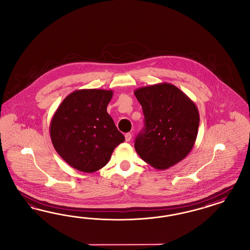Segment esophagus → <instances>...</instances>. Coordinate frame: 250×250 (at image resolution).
Segmentation results:
<instances>
[{"label": "esophagus", "mask_w": 250, "mask_h": 250, "mask_svg": "<svg viewBox=\"0 0 250 250\" xmlns=\"http://www.w3.org/2000/svg\"><path fill=\"white\" fill-rule=\"evenodd\" d=\"M125 141H126V142H129V141L131 140V138H132V135H131L130 133H127V134L125 135Z\"/></svg>", "instance_id": "obj_1"}]
</instances>
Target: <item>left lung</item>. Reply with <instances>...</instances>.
Wrapping results in <instances>:
<instances>
[{
    "mask_svg": "<svg viewBox=\"0 0 250 250\" xmlns=\"http://www.w3.org/2000/svg\"><path fill=\"white\" fill-rule=\"evenodd\" d=\"M142 106L145 127L136 136L139 157L167 169L187 157L196 141L200 115L196 104L173 84L162 83L134 91Z\"/></svg>",
    "mask_w": 250,
    "mask_h": 250,
    "instance_id": "left-lung-1",
    "label": "left lung"
}]
</instances>
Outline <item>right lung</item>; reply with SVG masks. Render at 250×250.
I'll list each match as a JSON object with an SVG mask.
<instances>
[{
	"label": "right lung",
	"mask_w": 250,
	"mask_h": 250,
	"mask_svg": "<svg viewBox=\"0 0 250 250\" xmlns=\"http://www.w3.org/2000/svg\"><path fill=\"white\" fill-rule=\"evenodd\" d=\"M112 90H77L62 101L49 125L54 148L68 165L91 173L105 166L125 141L107 113Z\"/></svg>",
	"instance_id": "add662e5"
}]
</instances>
